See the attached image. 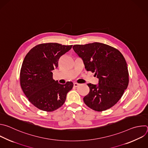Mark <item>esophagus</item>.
Instances as JSON below:
<instances>
[{
	"instance_id": "esophagus-1",
	"label": "esophagus",
	"mask_w": 148,
	"mask_h": 148,
	"mask_svg": "<svg viewBox=\"0 0 148 148\" xmlns=\"http://www.w3.org/2000/svg\"><path fill=\"white\" fill-rule=\"evenodd\" d=\"M73 85H74V87H78V86H79V84H78V83H74Z\"/></svg>"
}]
</instances>
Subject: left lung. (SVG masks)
<instances>
[{"mask_svg":"<svg viewBox=\"0 0 148 148\" xmlns=\"http://www.w3.org/2000/svg\"><path fill=\"white\" fill-rule=\"evenodd\" d=\"M74 51L82 59L87 71L95 73L98 84L88 83L90 91L84 103L97 111L114 106L123 96L129 83L127 64L122 53L115 48L100 42L75 45Z\"/></svg>","mask_w":148,"mask_h":148,"instance_id":"obj_1","label":"left lung"}]
</instances>
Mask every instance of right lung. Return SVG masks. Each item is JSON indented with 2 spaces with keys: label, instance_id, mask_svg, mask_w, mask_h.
<instances>
[{
  "label": "right lung",
  "instance_id": "right-lung-1",
  "mask_svg": "<svg viewBox=\"0 0 148 148\" xmlns=\"http://www.w3.org/2000/svg\"><path fill=\"white\" fill-rule=\"evenodd\" d=\"M72 45L45 43L33 47L25 56L20 80L22 90L29 101L45 111H53L65 103L67 93L73 84L59 83L52 78V71L58 66L62 55Z\"/></svg>",
  "mask_w": 148,
  "mask_h": 148
}]
</instances>
